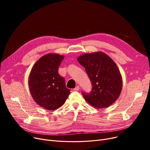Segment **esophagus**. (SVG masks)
Segmentation results:
<instances>
[{
	"instance_id": "esophagus-1",
	"label": "esophagus",
	"mask_w": 150,
	"mask_h": 150,
	"mask_svg": "<svg viewBox=\"0 0 150 150\" xmlns=\"http://www.w3.org/2000/svg\"><path fill=\"white\" fill-rule=\"evenodd\" d=\"M75 91H79L80 90V86H76L75 88L74 89Z\"/></svg>"
}]
</instances>
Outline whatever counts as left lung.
Here are the masks:
<instances>
[{"label":"left lung","instance_id":"obj_1","mask_svg":"<svg viewBox=\"0 0 150 150\" xmlns=\"http://www.w3.org/2000/svg\"><path fill=\"white\" fill-rule=\"evenodd\" d=\"M92 83V91L83 93L84 100L95 108H108L120 96L122 78L115 62L102 52L84 53L77 58Z\"/></svg>","mask_w":150,"mask_h":150}]
</instances>
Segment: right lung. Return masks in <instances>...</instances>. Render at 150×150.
<instances>
[{
    "label": "right lung",
    "mask_w": 150,
    "mask_h": 150,
    "mask_svg": "<svg viewBox=\"0 0 150 150\" xmlns=\"http://www.w3.org/2000/svg\"><path fill=\"white\" fill-rule=\"evenodd\" d=\"M64 55L48 53L33 65L28 76V86L36 103L45 109L54 111L64 104L70 94L64 78L58 74Z\"/></svg>",
    "instance_id": "right-lung-1"
}]
</instances>
